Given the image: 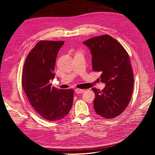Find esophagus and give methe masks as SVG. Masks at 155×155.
Wrapping results in <instances>:
<instances>
[{"label": "esophagus", "instance_id": "esophagus-1", "mask_svg": "<svg viewBox=\"0 0 155 155\" xmlns=\"http://www.w3.org/2000/svg\"><path fill=\"white\" fill-rule=\"evenodd\" d=\"M84 92H85V90H83V89H79V88L75 89V92L76 94H81Z\"/></svg>", "mask_w": 155, "mask_h": 155}]
</instances>
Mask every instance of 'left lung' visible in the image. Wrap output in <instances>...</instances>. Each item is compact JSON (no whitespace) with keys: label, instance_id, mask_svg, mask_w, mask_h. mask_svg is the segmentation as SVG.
<instances>
[{"label":"left lung","instance_id":"8db88e82","mask_svg":"<svg viewBox=\"0 0 155 155\" xmlns=\"http://www.w3.org/2000/svg\"><path fill=\"white\" fill-rule=\"evenodd\" d=\"M91 51L92 70L100 72L102 91L96 88L94 108L103 118L120 115L128 105L133 90L134 77L129 56L118 41L109 35L92 37L83 42Z\"/></svg>","mask_w":155,"mask_h":155}]
</instances>
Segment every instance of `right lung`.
<instances>
[{
    "mask_svg": "<svg viewBox=\"0 0 155 155\" xmlns=\"http://www.w3.org/2000/svg\"><path fill=\"white\" fill-rule=\"evenodd\" d=\"M64 41H41L27 55L22 74V87L35 110L49 121L66 116L73 103L72 89L51 87L58 53Z\"/></svg>",
    "mask_w": 155,
    "mask_h": 155,
    "instance_id": "obj_1",
    "label": "right lung"
}]
</instances>
